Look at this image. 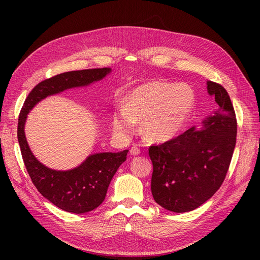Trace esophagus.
Here are the masks:
<instances>
[{"label": "esophagus", "instance_id": "esophagus-1", "mask_svg": "<svg viewBox=\"0 0 260 260\" xmlns=\"http://www.w3.org/2000/svg\"><path fill=\"white\" fill-rule=\"evenodd\" d=\"M140 152H141L140 148H139L137 145H133V146L131 147V149H129V153H131V155H133V156L139 155Z\"/></svg>", "mask_w": 260, "mask_h": 260}]
</instances>
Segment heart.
Here are the masks:
<instances>
[{
  "label": "heart",
  "instance_id": "1",
  "mask_svg": "<svg viewBox=\"0 0 260 260\" xmlns=\"http://www.w3.org/2000/svg\"><path fill=\"white\" fill-rule=\"evenodd\" d=\"M195 103V91L186 84L146 82L133 89L123 109L113 115V131L121 137H129L136 122L142 121V133L148 140L169 141L184 128Z\"/></svg>",
  "mask_w": 260,
  "mask_h": 260
}]
</instances>
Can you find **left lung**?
<instances>
[{"mask_svg": "<svg viewBox=\"0 0 260 260\" xmlns=\"http://www.w3.org/2000/svg\"><path fill=\"white\" fill-rule=\"evenodd\" d=\"M217 109L201 129L190 127L174 139L151 145V189L155 201L171 212L184 213L209 200L224 181L236 144L237 120L225 88L208 82Z\"/></svg>", "mask_w": 260, "mask_h": 260, "instance_id": "8db88e82", "label": "left lung"}]
</instances>
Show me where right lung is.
<instances>
[{"label":"right lung","instance_id":"right-lung-1","mask_svg":"<svg viewBox=\"0 0 260 260\" xmlns=\"http://www.w3.org/2000/svg\"><path fill=\"white\" fill-rule=\"evenodd\" d=\"M111 68L63 73L37 84L27 95L18 122L21 154L32 183L39 192L63 211L83 214L97 209L104 201L109 183L119 167L126 160L127 149L118 153L90 155L81 166L71 171H54L40 163L27 144L24 125L30 109L47 95L67 88L88 85L104 78Z\"/></svg>","mask_w":260,"mask_h":260}]
</instances>
